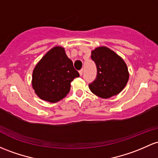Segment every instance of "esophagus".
Listing matches in <instances>:
<instances>
[{
    "label": "esophagus",
    "mask_w": 158,
    "mask_h": 158,
    "mask_svg": "<svg viewBox=\"0 0 158 158\" xmlns=\"http://www.w3.org/2000/svg\"><path fill=\"white\" fill-rule=\"evenodd\" d=\"M79 74H80V76H82V74H83V69H81V70L79 71Z\"/></svg>",
    "instance_id": "1"
}]
</instances>
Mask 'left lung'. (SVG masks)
<instances>
[{"mask_svg": "<svg viewBox=\"0 0 158 158\" xmlns=\"http://www.w3.org/2000/svg\"><path fill=\"white\" fill-rule=\"evenodd\" d=\"M91 57L97 67V77L88 85L91 92L105 99L120 93L129 79L124 60L104 46L95 48Z\"/></svg>", "mask_w": 158, "mask_h": 158, "instance_id": "8db88e82", "label": "left lung"}]
</instances>
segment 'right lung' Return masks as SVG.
I'll use <instances>...</instances> for the list:
<instances>
[{
  "label": "right lung",
  "instance_id": "right-lung-1",
  "mask_svg": "<svg viewBox=\"0 0 158 158\" xmlns=\"http://www.w3.org/2000/svg\"><path fill=\"white\" fill-rule=\"evenodd\" d=\"M79 76L64 48L55 46L43 57L34 68L32 86L40 98L56 103L67 96L71 82Z\"/></svg>",
  "mask_w": 158,
  "mask_h": 158
}]
</instances>
